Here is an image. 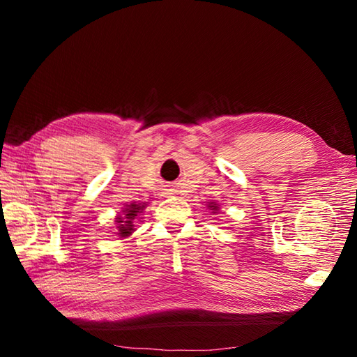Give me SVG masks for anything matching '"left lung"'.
<instances>
[{"instance_id": "obj_1", "label": "left lung", "mask_w": 357, "mask_h": 357, "mask_svg": "<svg viewBox=\"0 0 357 357\" xmlns=\"http://www.w3.org/2000/svg\"><path fill=\"white\" fill-rule=\"evenodd\" d=\"M209 208H213V209H217V206H215V204H209Z\"/></svg>"}]
</instances>
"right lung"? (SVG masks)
I'll use <instances>...</instances> for the list:
<instances>
[{
    "label": "right lung",
    "instance_id": "right-lung-1",
    "mask_svg": "<svg viewBox=\"0 0 357 357\" xmlns=\"http://www.w3.org/2000/svg\"><path fill=\"white\" fill-rule=\"evenodd\" d=\"M144 206H142V204H130V206L126 208L124 211V217H118V228H119V236H129V234H132V231H134V219L137 217L138 213H142V209Z\"/></svg>",
    "mask_w": 357,
    "mask_h": 357
}]
</instances>
